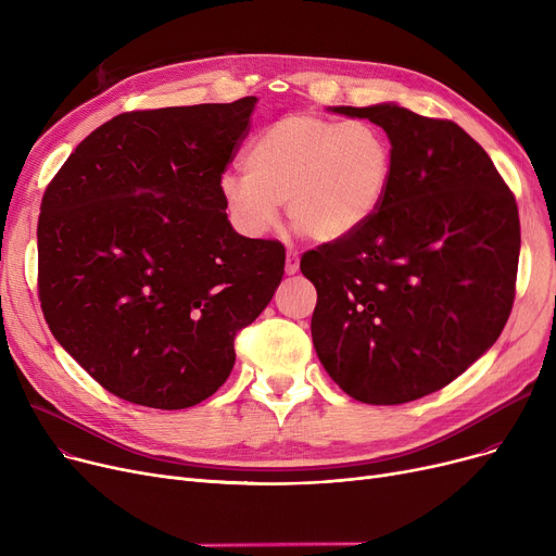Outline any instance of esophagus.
Returning a JSON list of instances; mask_svg holds the SVG:
<instances>
[{"label": "esophagus", "instance_id": "esophagus-1", "mask_svg": "<svg viewBox=\"0 0 556 556\" xmlns=\"http://www.w3.org/2000/svg\"><path fill=\"white\" fill-rule=\"evenodd\" d=\"M300 270V254L295 250L286 252V275H295Z\"/></svg>", "mask_w": 556, "mask_h": 556}]
</instances>
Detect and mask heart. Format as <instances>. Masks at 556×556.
I'll use <instances>...</instances> for the list:
<instances>
[{
  "instance_id": "1",
  "label": "heart",
  "mask_w": 556,
  "mask_h": 556,
  "mask_svg": "<svg viewBox=\"0 0 556 556\" xmlns=\"http://www.w3.org/2000/svg\"><path fill=\"white\" fill-rule=\"evenodd\" d=\"M245 175L225 173L220 195L248 237L286 216L313 241H340L381 207L394 170L388 135L367 122L288 114L263 128L243 153Z\"/></svg>"
}]
</instances>
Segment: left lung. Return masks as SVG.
Returning <instances> with one entry per match:
<instances>
[{
  "instance_id": "left-lung-1",
  "label": "left lung",
  "mask_w": 556,
  "mask_h": 556,
  "mask_svg": "<svg viewBox=\"0 0 556 556\" xmlns=\"http://www.w3.org/2000/svg\"><path fill=\"white\" fill-rule=\"evenodd\" d=\"M333 112L381 126L394 170L371 220L300 261L317 290L313 344L342 392L399 405L446 388L503 333L516 295L518 207L457 124L394 103Z\"/></svg>"
}]
</instances>
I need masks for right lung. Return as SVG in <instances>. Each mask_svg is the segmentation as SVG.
<instances>
[{
	"label": "right lung",
	"mask_w": 556,
	"mask_h": 556,
	"mask_svg": "<svg viewBox=\"0 0 556 556\" xmlns=\"http://www.w3.org/2000/svg\"><path fill=\"white\" fill-rule=\"evenodd\" d=\"M256 97L124 112L47 185L38 295L47 325L124 401L182 410L212 396L233 338L268 306L286 250L231 229L220 178Z\"/></svg>",
	"instance_id": "right-lung-1"
}]
</instances>
